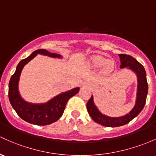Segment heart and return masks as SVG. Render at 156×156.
I'll list each match as a JSON object with an SVG mask.
<instances>
[{
    "mask_svg": "<svg viewBox=\"0 0 156 156\" xmlns=\"http://www.w3.org/2000/svg\"><path fill=\"white\" fill-rule=\"evenodd\" d=\"M92 63H93L94 66L96 67V68H99V67L104 65L103 69L105 71H110L112 68V66H113V62H112L111 60H107L105 58L100 56H95L94 58H93Z\"/></svg>",
    "mask_w": 156,
    "mask_h": 156,
    "instance_id": "1",
    "label": "heart"
}]
</instances>
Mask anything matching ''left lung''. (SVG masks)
<instances>
[{
  "mask_svg": "<svg viewBox=\"0 0 156 156\" xmlns=\"http://www.w3.org/2000/svg\"><path fill=\"white\" fill-rule=\"evenodd\" d=\"M119 57L120 59V68H129L135 72L137 75L138 88H137L136 101L133 108L124 116L119 117V118H111L103 115L99 111L94 103L93 96H91L87 103V110L88 114L96 123L107 127H117L123 126L138 116L144 107L147 93H148L147 75L143 65L129 55L119 54Z\"/></svg>",
  "mask_w": 156,
  "mask_h": 156,
  "instance_id": "1",
  "label": "left lung"
}]
</instances>
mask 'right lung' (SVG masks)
<instances>
[{"instance_id":"obj_1","label":"right lung","mask_w":156,"mask_h":156,"mask_svg":"<svg viewBox=\"0 0 156 156\" xmlns=\"http://www.w3.org/2000/svg\"><path fill=\"white\" fill-rule=\"evenodd\" d=\"M37 54L44 55L53 58H62L57 53H52L44 49L34 51L27 58L22 59L16 68V72L11 76L9 83V99L10 103L18 116L21 119L38 126L49 125L54 123L62 115L67 102L78 93L80 88H75L62 93L45 103L34 104L25 101L21 98L18 91V81L23 68Z\"/></svg>"}]
</instances>
